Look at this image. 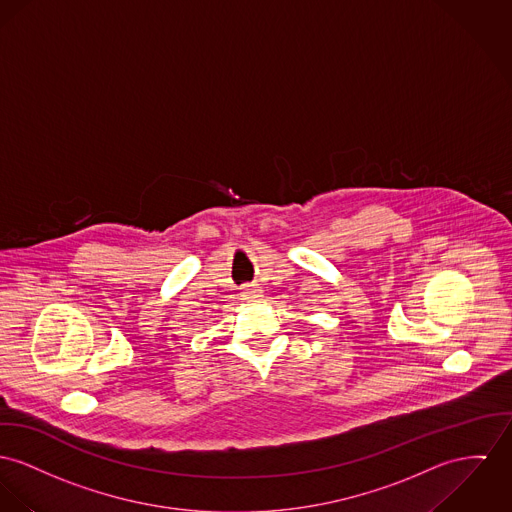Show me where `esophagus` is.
Returning a JSON list of instances; mask_svg holds the SVG:
<instances>
[{"label":"esophagus","instance_id":"esophagus-1","mask_svg":"<svg viewBox=\"0 0 512 512\" xmlns=\"http://www.w3.org/2000/svg\"><path fill=\"white\" fill-rule=\"evenodd\" d=\"M261 298H263V288L255 286V284L245 286V290L241 292V300H245V302H255V300H261Z\"/></svg>","mask_w":512,"mask_h":512}]
</instances>
